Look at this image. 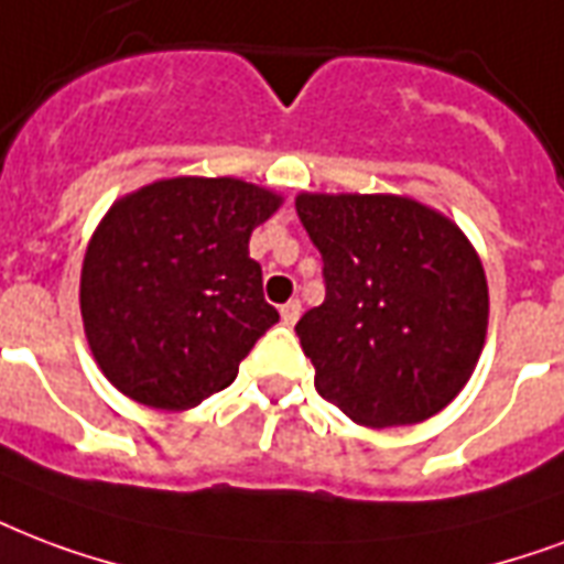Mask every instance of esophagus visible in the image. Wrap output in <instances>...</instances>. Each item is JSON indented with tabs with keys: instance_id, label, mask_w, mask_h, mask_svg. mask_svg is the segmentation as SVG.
<instances>
[{
	"instance_id": "obj_1",
	"label": "esophagus",
	"mask_w": 564,
	"mask_h": 564,
	"mask_svg": "<svg viewBox=\"0 0 564 564\" xmlns=\"http://www.w3.org/2000/svg\"><path fill=\"white\" fill-rule=\"evenodd\" d=\"M299 316H301V301L299 299L286 301V304L281 307L283 325H295V322H299Z\"/></svg>"
}]
</instances>
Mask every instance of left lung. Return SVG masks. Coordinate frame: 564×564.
Returning <instances> with one entry per match:
<instances>
[{
    "instance_id": "obj_1",
    "label": "left lung",
    "mask_w": 564,
    "mask_h": 564,
    "mask_svg": "<svg viewBox=\"0 0 564 564\" xmlns=\"http://www.w3.org/2000/svg\"><path fill=\"white\" fill-rule=\"evenodd\" d=\"M325 301L295 334L316 390L360 425L423 423L482 355L488 281L446 215L399 195H299Z\"/></svg>"
}]
</instances>
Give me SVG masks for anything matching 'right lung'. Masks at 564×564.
Returning <instances> with one entry per match:
<instances>
[{"label":"right lung","mask_w":564,"mask_h":564,"mask_svg":"<svg viewBox=\"0 0 564 564\" xmlns=\"http://www.w3.org/2000/svg\"><path fill=\"white\" fill-rule=\"evenodd\" d=\"M281 206L234 177H171L120 197L82 263L85 337L102 376L141 405L186 411L234 384L281 319L248 239Z\"/></svg>","instance_id":"1"}]
</instances>
